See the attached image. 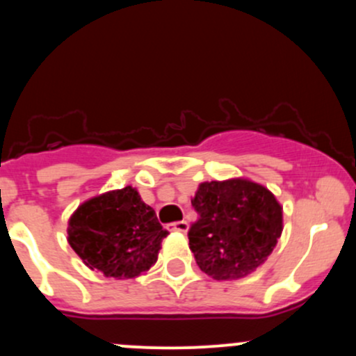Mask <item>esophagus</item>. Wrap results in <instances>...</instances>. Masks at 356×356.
I'll return each mask as SVG.
<instances>
[{
    "label": "esophagus",
    "instance_id": "obj_1",
    "mask_svg": "<svg viewBox=\"0 0 356 356\" xmlns=\"http://www.w3.org/2000/svg\"><path fill=\"white\" fill-rule=\"evenodd\" d=\"M170 231H177V232H187L189 231V224L186 220H177V222L169 224Z\"/></svg>",
    "mask_w": 356,
    "mask_h": 356
}]
</instances>
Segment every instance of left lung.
Instances as JSON below:
<instances>
[{
  "label": "left lung",
  "mask_w": 356,
  "mask_h": 356,
  "mask_svg": "<svg viewBox=\"0 0 356 356\" xmlns=\"http://www.w3.org/2000/svg\"><path fill=\"white\" fill-rule=\"evenodd\" d=\"M199 219L189 229L195 263L218 281L256 271L283 232V207L268 187L249 179L199 184L192 199Z\"/></svg>",
  "instance_id": "1"
}]
</instances>
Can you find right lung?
Listing matches in <instances>:
<instances>
[{
  "instance_id": "right-lung-1",
  "label": "right lung",
  "mask_w": 356,
  "mask_h": 356,
  "mask_svg": "<svg viewBox=\"0 0 356 356\" xmlns=\"http://www.w3.org/2000/svg\"><path fill=\"white\" fill-rule=\"evenodd\" d=\"M68 244L85 266L129 280L149 271L169 232L137 189L108 191L80 204L68 220Z\"/></svg>"
}]
</instances>
